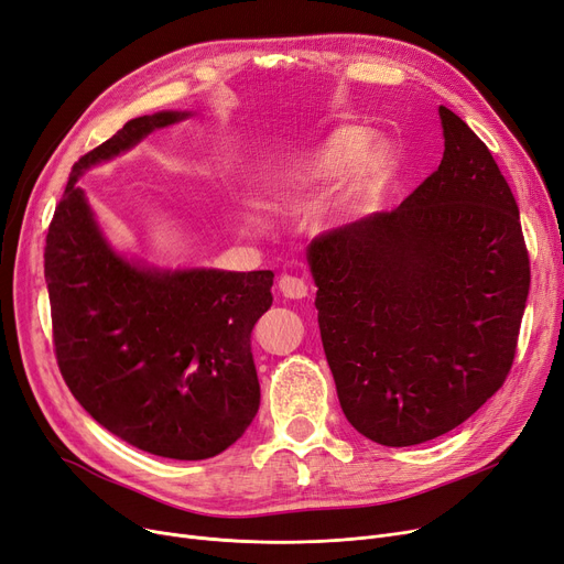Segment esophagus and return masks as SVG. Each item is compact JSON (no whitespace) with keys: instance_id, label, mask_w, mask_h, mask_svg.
Masks as SVG:
<instances>
[{"instance_id":"esophagus-1","label":"esophagus","mask_w":564,"mask_h":564,"mask_svg":"<svg viewBox=\"0 0 564 564\" xmlns=\"http://www.w3.org/2000/svg\"><path fill=\"white\" fill-rule=\"evenodd\" d=\"M279 290H281V295L288 297V300H304L308 295V285L304 283V279L290 276V274L281 276Z\"/></svg>"}]
</instances>
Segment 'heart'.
<instances>
[{"instance_id":"heart-1","label":"heart","mask_w":564,"mask_h":564,"mask_svg":"<svg viewBox=\"0 0 564 564\" xmlns=\"http://www.w3.org/2000/svg\"><path fill=\"white\" fill-rule=\"evenodd\" d=\"M366 138L357 129H338L313 150L285 161L269 175L267 188L272 198L285 207H304L313 195L356 170L343 191L327 205V221L338 226L355 216L366 198L378 188L387 170V154L380 147H366Z\"/></svg>"}]
</instances>
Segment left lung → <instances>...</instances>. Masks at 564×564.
<instances>
[{
	"label": "left lung",
	"instance_id": "8db88e82",
	"mask_svg": "<svg viewBox=\"0 0 564 564\" xmlns=\"http://www.w3.org/2000/svg\"><path fill=\"white\" fill-rule=\"evenodd\" d=\"M437 112L445 154L435 173L397 209L306 249L343 414L384 447L443 435L496 394L530 290L507 180L458 115Z\"/></svg>",
	"mask_w": 564,
	"mask_h": 564
}]
</instances>
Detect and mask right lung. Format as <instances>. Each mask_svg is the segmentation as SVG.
<instances>
[{"mask_svg": "<svg viewBox=\"0 0 564 564\" xmlns=\"http://www.w3.org/2000/svg\"><path fill=\"white\" fill-rule=\"evenodd\" d=\"M188 117H135L73 165L43 258L57 364L70 394L129 445L203 460L237 443L260 408L251 332L272 306L274 272L163 269L127 258L78 186L85 170Z\"/></svg>", "mask_w": 564, "mask_h": 564, "instance_id": "obj_1", "label": "right lung"}]
</instances>
